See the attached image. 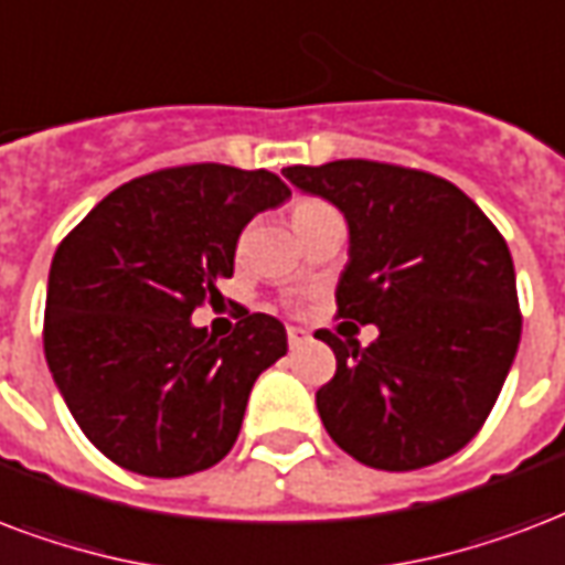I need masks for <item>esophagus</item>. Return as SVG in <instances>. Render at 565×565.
<instances>
[{"label":"esophagus","instance_id":"obj_1","mask_svg":"<svg viewBox=\"0 0 565 565\" xmlns=\"http://www.w3.org/2000/svg\"><path fill=\"white\" fill-rule=\"evenodd\" d=\"M303 342H309V330L303 328H288V345L300 348Z\"/></svg>","mask_w":565,"mask_h":565}]
</instances>
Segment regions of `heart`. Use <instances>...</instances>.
<instances>
[{
	"label": "heart",
	"mask_w": 565,
	"mask_h": 565,
	"mask_svg": "<svg viewBox=\"0 0 565 565\" xmlns=\"http://www.w3.org/2000/svg\"><path fill=\"white\" fill-rule=\"evenodd\" d=\"M324 211H333V207L324 205V202H318V199H298V202L291 205V223H295V228H300L303 223H309V220L321 217Z\"/></svg>",
	"instance_id": "1"
}]
</instances>
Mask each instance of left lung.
Returning <instances> with one entry per match:
<instances>
[{"label":"left lung","mask_w":565,"mask_h":565,"mask_svg":"<svg viewBox=\"0 0 565 565\" xmlns=\"http://www.w3.org/2000/svg\"><path fill=\"white\" fill-rule=\"evenodd\" d=\"M282 175L348 223L339 316L379 339L318 330L337 375L316 393L328 435L379 470L449 459L494 408L521 339L515 267L473 199L419 169L333 160Z\"/></svg>","instance_id":"1"}]
</instances>
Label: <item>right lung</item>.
Segmentation results:
<instances>
[{"mask_svg": "<svg viewBox=\"0 0 565 565\" xmlns=\"http://www.w3.org/2000/svg\"><path fill=\"white\" fill-rule=\"evenodd\" d=\"M288 196L267 169H160L113 190L58 244L46 366L76 426L118 468L186 477L235 447L249 390L288 351L286 328L247 312L214 339L190 316L220 298L244 226Z\"/></svg>", "mask_w": 565, "mask_h": 565, "instance_id": "right-lung-1", "label": "right lung"}]
</instances>
